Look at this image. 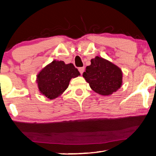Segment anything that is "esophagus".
Segmentation results:
<instances>
[{
	"mask_svg": "<svg viewBox=\"0 0 156 156\" xmlns=\"http://www.w3.org/2000/svg\"><path fill=\"white\" fill-rule=\"evenodd\" d=\"M78 70H79V72H80V73H81V75H82L83 73V72H84V67H80L78 69Z\"/></svg>",
	"mask_w": 156,
	"mask_h": 156,
	"instance_id": "34e87169",
	"label": "esophagus"
}]
</instances>
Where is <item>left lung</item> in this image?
I'll list each match as a JSON object with an SVG mask.
<instances>
[{"label":"left lung","instance_id":"1","mask_svg":"<svg viewBox=\"0 0 156 156\" xmlns=\"http://www.w3.org/2000/svg\"><path fill=\"white\" fill-rule=\"evenodd\" d=\"M122 72L120 67L102 57L91 60L86 67L83 78L91 89L102 96H110L117 91L122 84Z\"/></svg>","mask_w":156,"mask_h":156}]
</instances>
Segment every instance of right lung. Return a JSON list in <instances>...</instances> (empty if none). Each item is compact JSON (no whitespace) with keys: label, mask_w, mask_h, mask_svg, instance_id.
<instances>
[{"label":"right lung","mask_w":156,"mask_h":156,"mask_svg":"<svg viewBox=\"0 0 156 156\" xmlns=\"http://www.w3.org/2000/svg\"><path fill=\"white\" fill-rule=\"evenodd\" d=\"M80 76L72 63L65 64L62 60H53L37 75L39 91L47 98L59 97L67 89L72 78Z\"/></svg>","instance_id":"right-lung-1"}]
</instances>
